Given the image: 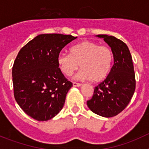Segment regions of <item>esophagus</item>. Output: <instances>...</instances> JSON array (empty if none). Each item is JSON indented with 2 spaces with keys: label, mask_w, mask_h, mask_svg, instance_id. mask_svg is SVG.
I'll return each mask as SVG.
<instances>
[{
  "label": "esophagus",
  "mask_w": 149,
  "mask_h": 149,
  "mask_svg": "<svg viewBox=\"0 0 149 149\" xmlns=\"http://www.w3.org/2000/svg\"><path fill=\"white\" fill-rule=\"evenodd\" d=\"M73 86H81V83H77V82H75V81H74Z\"/></svg>",
  "instance_id": "1"
}]
</instances>
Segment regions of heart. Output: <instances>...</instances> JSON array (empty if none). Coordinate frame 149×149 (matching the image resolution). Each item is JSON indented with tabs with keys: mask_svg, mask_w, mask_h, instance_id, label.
<instances>
[{
	"mask_svg": "<svg viewBox=\"0 0 149 149\" xmlns=\"http://www.w3.org/2000/svg\"><path fill=\"white\" fill-rule=\"evenodd\" d=\"M113 63L111 49L106 45L84 41L71 48V54L60 53L58 63L65 75H71L81 66L77 77L80 80L90 79L99 82L108 75Z\"/></svg>",
	"mask_w": 149,
	"mask_h": 149,
	"instance_id": "b5f03b06",
	"label": "heart"
}]
</instances>
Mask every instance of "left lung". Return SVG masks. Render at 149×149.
I'll return each instance as SVG.
<instances>
[{
	"mask_svg": "<svg viewBox=\"0 0 149 149\" xmlns=\"http://www.w3.org/2000/svg\"><path fill=\"white\" fill-rule=\"evenodd\" d=\"M98 36L111 48L114 63L106 79L95 87L87 106L95 114L109 118L120 113L128 105L136 88V79L127 45L113 36Z\"/></svg>",
	"mask_w": 149,
	"mask_h": 149,
	"instance_id": "8db88e82",
	"label": "left lung"
}]
</instances>
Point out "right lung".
Listing matches in <instances>:
<instances>
[{
	"mask_svg": "<svg viewBox=\"0 0 149 149\" xmlns=\"http://www.w3.org/2000/svg\"><path fill=\"white\" fill-rule=\"evenodd\" d=\"M76 38L59 33L40 34L18 52L12 72L14 97L33 119L49 120L63 109L72 83L59 68L58 56Z\"/></svg>",
	"mask_w": 149,
	"mask_h": 149,
	"instance_id": "right-lung-1",
	"label": "right lung"
}]
</instances>
